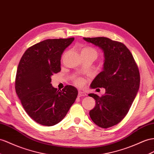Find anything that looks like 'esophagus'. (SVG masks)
I'll return each instance as SVG.
<instances>
[{
	"instance_id": "esophagus-1",
	"label": "esophagus",
	"mask_w": 154,
	"mask_h": 154,
	"mask_svg": "<svg viewBox=\"0 0 154 154\" xmlns=\"http://www.w3.org/2000/svg\"><path fill=\"white\" fill-rule=\"evenodd\" d=\"M78 96H79V97H82V96H86V93H85L83 92L79 91L78 93Z\"/></svg>"
}]
</instances>
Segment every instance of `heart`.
Segmentation results:
<instances>
[{"label": "heart", "instance_id": "heart-1", "mask_svg": "<svg viewBox=\"0 0 154 154\" xmlns=\"http://www.w3.org/2000/svg\"><path fill=\"white\" fill-rule=\"evenodd\" d=\"M81 54L82 55H83V54L90 55V56H92L95 58H96L97 55H98V53H97V50L93 48V47H85L84 49H82V50L81 51ZM73 82L76 85L79 86L84 85V84H85V81L81 77L75 78L73 80Z\"/></svg>", "mask_w": 154, "mask_h": 154}]
</instances>
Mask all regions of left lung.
Segmentation results:
<instances>
[{
  "mask_svg": "<svg viewBox=\"0 0 154 154\" xmlns=\"http://www.w3.org/2000/svg\"><path fill=\"white\" fill-rule=\"evenodd\" d=\"M103 51V70L90 85L105 88V95L88 96L96 100L90 116L97 125L109 128L118 124L128 113L140 86V73L131 53L124 43L105 37L83 38Z\"/></svg>",
  "mask_w": 154,
  "mask_h": 154,
  "instance_id": "1",
  "label": "left lung"
}]
</instances>
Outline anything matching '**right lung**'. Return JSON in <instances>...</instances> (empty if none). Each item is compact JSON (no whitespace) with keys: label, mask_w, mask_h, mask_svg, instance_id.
Segmentation results:
<instances>
[{"label":"right lung","mask_w":154,"mask_h":154,"mask_svg":"<svg viewBox=\"0 0 154 154\" xmlns=\"http://www.w3.org/2000/svg\"><path fill=\"white\" fill-rule=\"evenodd\" d=\"M74 38L48 39L29 47L17 67L15 92L28 115L37 123L52 126L63 120L78 95L76 88L66 85L58 90L51 84L60 72L63 51Z\"/></svg>","instance_id":"add662e5"}]
</instances>
